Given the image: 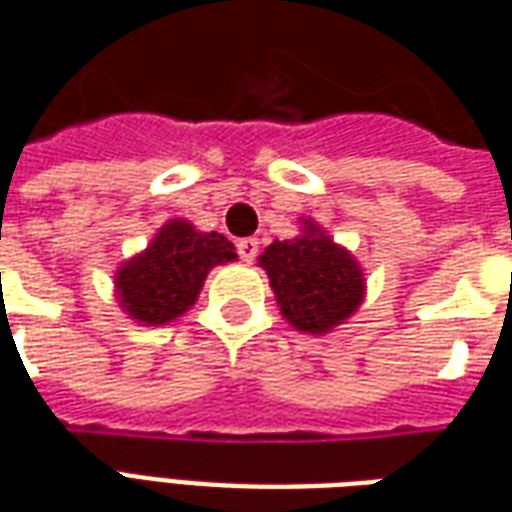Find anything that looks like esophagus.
<instances>
[{"label":"esophagus","mask_w":512,"mask_h":512,"mask_svg":"<svg viewBox=\"0 0 512 512\" xmlns=\"http://www.w3.org/2000/svg\"><path fill=\"white\" fill-rule=\"evenodd\" d=\"M235 246H238V255H241V260H244V263H252V260L257 257V249H260V241H257V238H241Z\"/></svg>","instance_id":"esophagus-1"}]
</instances>
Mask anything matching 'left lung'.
Wrapping results in <instances>:
<instances>
[{"label":"left lung","mask_w":512,"mask_h":512,"mask_svg":"<svg viewBox=\"0 0 512 512\" xmlns=\"http://www.w3.org/2000/svg\"><path fill=\"white\" fill-rule=\"evenodd\" d=\"M304 233L274 241L260 255L285 321L307 334H326L345 323L365 299V274L354 255L334 244L312 219Z\"/></svg>","instance_id":"left-lung-1"}]
</instances>
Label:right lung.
I'll return each instance as SVG.
<instances>
[{
    "label": "right lung",
    "instance_id": "1",
    "mask_svg": "<svg viewBox=\"0 0 512 512\" xmlns=\"http://www.w3.org/2000/svg\"><path fill=\"white\" fill-rule=\"evenodd\" d=\"M235 260V246L219 233H200L186 219H169L145 252L115 277L120 307L139 323H172L197 301L213 266Z\"/></svg>",
    "mask_w": 512,
    "mask_h": 512
}]
</instances>
